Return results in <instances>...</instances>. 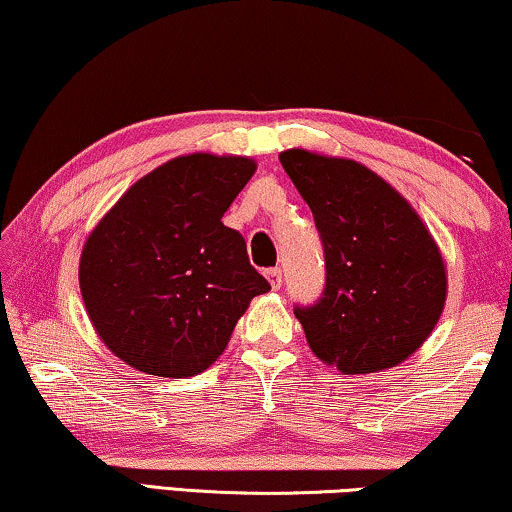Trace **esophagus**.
I'll use <instances>...</instances> for the list:
<instances>
[{
    "label": "esophagus",
    "instance_id": "obj_1",
    "mask_svg": "<svg viewBox=\"0 0 512 512\" xmlns=\"http://www.w3.org/2000/svg\"><path fill=\"white\" fill-rule=\"evenodd\" d=\"M266 278H269L273 290H280V285H283V271H280L278 266H273V269L266 271Z\"/></svg>",
    "mask_w": 512,
    "mask_h": 512
}]
</instances>
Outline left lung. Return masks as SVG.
Masks as SVG:
<instances>
[{"instance_id":"left-lung-1","label":"left lung","mask_w":512,"mask_h":512,"mask_svg":"<svg viewBox=\"0 0 512 512\" xmlns=\"http://www.w3.org/2000/svg\"><path fill=\"white\" fill-rule=\"evenodd\" d=\"M280 164L311 206L325 248V292L294 308L311 350L350 376L401 364L445 306L448 278L434 236L364 164L301 148L280 153Z\"/></svg>"}]
</instances>
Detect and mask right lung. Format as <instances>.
Listing matches in <instances>:
<instances>
[{"instance_id":"add662e5","label":"right lung","mask_w":512,"mask_h":512,"mask_svg":"<svg viewBox=\"0 0 512 512\" xmlns=\"http://www.w3.org/2000/svg\"><path fill=\"white\" fill-rule=\"evenodd\" d=\"M255 169L250 157H174L92 229L78 283L115 357L148 376L187 378L225 352L250 299L271 290L243 236L222 225Z\"/></svg>"}]
</instances>
